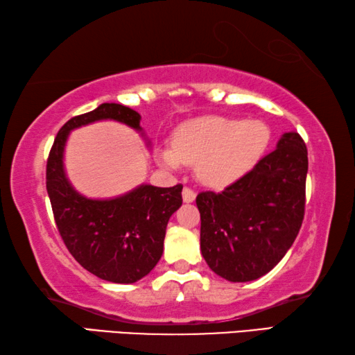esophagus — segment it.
Segmentation results:
<instances>
[{
	"instance_id": "1",
	"label": "esophagus",
	"mask_w": 355,
	"mask_h": 355,
	"mask_svg": "<svg viewBox=\"0 0 355 355\" xmlns=\"http://www.w3.org/2000/svg\"><path fill=\"white\" fill-rule=\"evenodd\" d=\"M195 198H196L195 190H191L190 187H184V190H182V200H184V202H193Z\"/></svg>"
}]
</instances>
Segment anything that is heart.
Returning <instances> with one entry per match:
<instances>
[{
    "mask_svg": "<svg viewBox=\"0 0 355 355\" xmlns=\"http://www.w3.org/2000/svg\"><path fill=\"white\" fill-rule=\"evenodd\" d=\"M268 140V128L256 120L196 118L176 129L173 149L160 151V160L171 170L181 164L196 165L198 178L204 184L226 187L257 164Z\"/></svg>",
    "mask_w": 355,
    "mask_h": 355,
    "instance_id": "1",
    "label": "heart"
}]
</instances>
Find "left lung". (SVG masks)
Instances as JSON below:
<instances>
[{
    "instance_id": "obj_1",
    "label": "left lung",
    "mask_w": 355,
    "mask_h": 355,
    "mask_svg": "<svg viewBox=\"0 0 355 355\" xmlns=\"http://www.w3.org/2000/svg\"><path fill=\"white\" fill-rule=\"evenodd\" d=\"M307 168L306 143L285 132L275 151L221 193L196 196L210 270L226 281L250 282L281 262L304 220Z\"/></svg>"
}]
</instances>
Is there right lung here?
I'll return each instance as SVG.
<instances>
[{"label": "right lung", "instance_id": "add662e5", "mask_svg": "<svg viewBox=\"0 0 355 355\" xmlns=\"http://www.w3.org/2000/svg\"><path fill=\"white\" fill-rule=\"evenodd\" d=\"M140 118L139 112L115 103L73 116L55 135L46 162L48 196L67 250L92 275L115 284H134L157 265L168 220L182 206V185L143 184L112 200H90L67 179L64 149L73 129L115 120L141 132Z\"/></svg>", "mask_w": 355, "mask_h": 355}]
</instances>
